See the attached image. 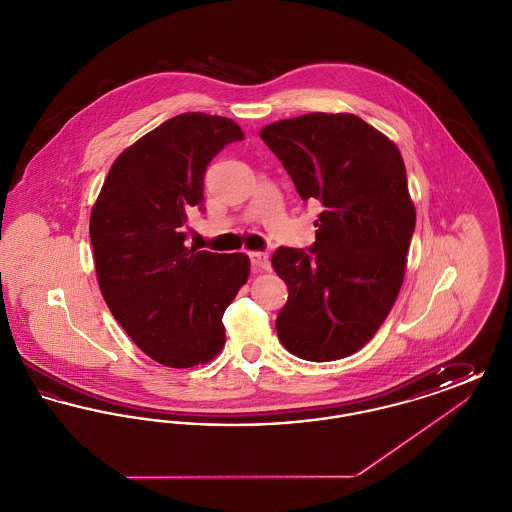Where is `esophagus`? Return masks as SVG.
Here are the masks:
<instances>
[{
    "mask_svg": "<svg viewBox=\"0 0 512 512\" xmlns=\"http://www.w3.org/2000/svg\"><path fill=\"white\" fill-rule=\"evenodd\" d=\"M249 261H251V267L255 268V270H270V259H268L267 253L251 251L249 253Z\"/></svg>",
    "mask_w": 512,
    "mask_h": 512,
    "instance_id": "1",
    "label": "esophagus"
}]
</instances>
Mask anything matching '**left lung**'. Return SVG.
<instances>
[{"label":"left lung","mask_w":512,"mask_h":512,"mask_svg":"<svg viewBox=\"0 0 512 512\" xmlns=\"http://www.w3.org/2000/svg\"><path fill=\"white\" fill-rule=\"evenodd\" d=\"M261 138L299 197L322 205L315 244L272 255L288 286L278 338L305 361L347 357L376 334L403 284L416 222L403 157L355 115L272 122Z\"/></svg>","instance_id":"left-lung-1"}]
</instances>
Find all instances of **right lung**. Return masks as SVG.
Masks as SVG:
<instances>
[{
  "label": "right lung",
  "mask_w": 512,
  "mask_h": 512,
  "mask_svg": "<svg viewBox=\"0 0 512 512\" xmlns=\"http://www.w3.org/2000/svg\"><path fill=\"white\" fill-rule=\"evenodd\" d=\"M242 128L182 113L113 163L90 217L99 290L132 341L172 368L203 365L224 347L222 315L247 282L245 253L186 247L188 213L203 211L213 157Z\"/></svg>",
  "instance_id": "add662e5"
}]
</instances>
